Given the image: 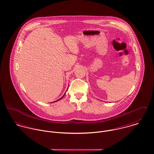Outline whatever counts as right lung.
<instances>
[{
  "mask_svg": "<svg viewBox=\"0 0 154 154\" xmlns=\"http://www.w3.org/2000/svg\"><path fill=\"white\" fill-rule=\"evenodd\" d=\"M64 95H65V94H64ZM64 95H63V97H62V98H60V99H59V100H57V101H59V100H60V99H62V98H63V97H64ZM56 101H54V102H56Z\"/></svg>",
  "mask_w": 154,
  "mask_h": 154,
  "instance_id": "right-lung-1",
  "label": "right lung"
}]
</instances>
